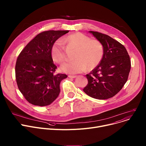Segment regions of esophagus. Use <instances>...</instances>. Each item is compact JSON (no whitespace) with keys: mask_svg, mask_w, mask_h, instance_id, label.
Here are the masks:
<instances>
[{"mask_svg":"<svg viewBox=\"0 0 146 146\" xmlns=\"http://www.w3.org/2000/svg\"><path fill=\"white\" fill-rule=\"evenodd\" d=\"M69 77V78H72V79H74V78H76V77H77V76H72V75H69V76H68Z\"/></svg>","mask_w":146,"mask_h":146,"instance_id":"esophagus-1","label":"esophagus"}]
</instances>
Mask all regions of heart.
<instances>
[{
  "label": "heart",
  "instance_id": "heart-1",
  "mask_svg": "<svg viewBox=\"0 0 146 146\" xmlns=\"http://www.w3.org/2000/svg\"><path fill=\"white\" fill-rule=\"evenodd\" d=\"M64 43L76 48L74 60L63 64L60 69L63 72L72 74L92 70L101 62L104 55V47L98 40L82 33L77 32L65 36L63 40H57L53 44L51 55L54 62L63 63L66 61Z\"/></svg>",
  "mask_w": 146,
  "mask_h": 146
}]
</instances>
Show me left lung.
Segmentation results:
<instances>
[{"label":"left lung","mask_w":146,"mask_h":146,"mask_svg":"<svg viewBox=\"0 0 146 146\" xmlns=\"http://www.w3.org/2000/svg\"><path fill=\"white\" fill-rule=\"evenodd\" d=\"M104 47L103 57L86 77L88 84L83 89L93 98L104 100L114 96L128 79L131 69L130 56L125 47L110 36L89 31Z\"/></svg>","instance_id":"left-lung-1"}]
</instances>
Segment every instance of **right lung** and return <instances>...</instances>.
I'll return each instance as SVG.
<instances>
[{
    "label": "right lung",
    "instance_id": "obj_1",
    "mask_svg": "<svg viewBox=\"0 0 146 146\" xmlns=\"http://www.w3.org/2000/svg\"><path fill=\"white\" fill-rule=\"evenodd\" d=\"M69 31H48L38 34L19 54L15 66L18 88L32 104H50L59 96L66 74L54 73L57 66L51 55L53 43Z\"/></svg>",
    "mask_w": 146,
    "mask_h": 146
}]
</instances>
